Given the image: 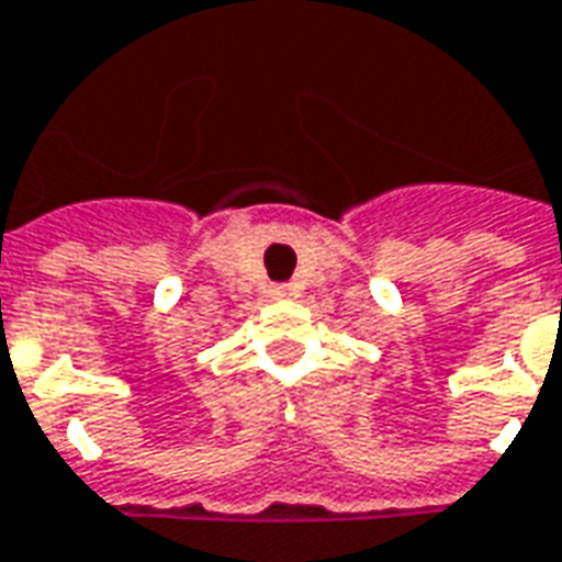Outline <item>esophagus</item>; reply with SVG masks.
Segmentation results:
<instances>
[{
    "mask_svg": "<svg viewBox=\"0 0 562 562\" xmlns=\"http://www.w3.org/2000/svg\"><path fill=\"white\" fill-rule=\"evenodd\" d=\"M278 293H288V288H278Z\"/></svg>",
    "mask_w": 562,
    "mask_h": 562,
    "instance_id": "34e87169",
    "label": "esophagus"
}]
</instances>
